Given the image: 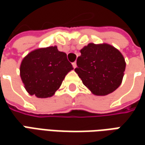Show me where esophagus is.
Segmentation results:
<instances>
[{"mask_svg": "<svg viewBox=\"0 0 145 145\" xmlns=\"http://www.w3.org/2000/svg\"><path fill=\"white\" fill-rule=\"evenodd\" d=\"M72 67H73V68H74V69H75L76 67V62H73V63H72Z\"/></svg>", "mask_w": 145, "mask_h": 145, "instance_id": "34e87169", "label": "esophagus"}]
</instances>
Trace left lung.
Here are the masks:
<instances>
[{"label":"left lung","instance_id":"1","mask_svg":"<svg viewBox=\"0 0 145 145\" xmlns=\"http://www.w3.org/2000/svg\"><path fill=\"white\" fill-rule=\"evenodd\" d=\"M81 53L75 72L93 94L106 95L120 86L126 64L117 49L108 44L89 43Z\"/></svg>","mask_w":145,"mask_h":145}]
</instances>
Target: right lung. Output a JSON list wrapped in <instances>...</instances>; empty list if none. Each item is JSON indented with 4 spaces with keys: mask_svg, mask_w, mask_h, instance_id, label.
Here are the masks:
<instances>
[{
    "mask_svg": "<svg viewBox=\"0 0 145 145\" xmlns=\"http://www.w3.org/2000/svg\"><path fill=\"white\" fill-rule=\"evenodd\" d=\"M72 69L65 53L59 52L57 47H48L29 53L21 64L20 72L27 92L43 98L52 96Z\"/></svg>",
    "mask_w": 145,
    "mask_h": 145,
    "instance_id": "1",
    "label": "right lung"
}]
</instances>
